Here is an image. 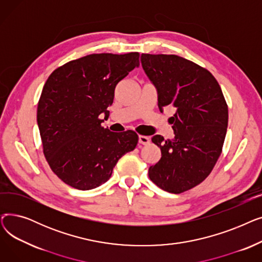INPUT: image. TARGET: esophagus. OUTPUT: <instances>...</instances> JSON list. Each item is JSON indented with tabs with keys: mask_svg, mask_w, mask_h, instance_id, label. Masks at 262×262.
Wrapping results in <instances>:
<instances>
[{
	"mask_svg": "<svg viewBox=\"0 0 262 262\" xmlns=\"http://www.w3.org/2000/svg\"><path fill=\"white\" fill-rule=\"evenodd\" d=\"M149 138L148 137H146V136H139V138H138V142L140 143V144H142V145H146V144H148L149 143Z\"/></svg>",
	"mask_w": 262,
	"mask_h": 262,
	"instance_id": "obj_1",
	"label": "esophagus"
}]
</instances>
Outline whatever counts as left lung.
Returning <instances> with one entry per match:
<instances>
[{"label": "left lung", "instance_id": "left-lung-1", "mask_svg": "<svg viewBox=\"0 0 262 262\" xmlns=\"http://www.w3.org/2000/svg\"><path fill=\"white\" fill-rule=\"evenodd\" d=\"M141 66L157 90L158 108L175 107L171 118L173 140L155 135L161 158L149 167L150 181L171 193L201 184L221 155L227 130L228 109L213 75L177 55H141Z\"/></svg>", "mask_w": 262, "mask_h": 262}]
</instances>
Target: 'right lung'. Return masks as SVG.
<instances>
[{
    "label": "right lung",
    "instance_id": "1",
    "mask_svg": "<svg viewBox=\"0 0 262 262\" xmlns=\"http://www.w3.org/2000/svg\"><path fill=\"white\" fill-rule=\"evenodd\" d=\"M139 67V53L90 54L57 68L37 109L43 153L52 171L75 189L106 183L118 160L138 143L133 130L112 133L108 118L118 82ZM104 118V119H105Z\"/></svg>",
    "mask_w": 262,
    "mask_h": 262
}]
</instances>
